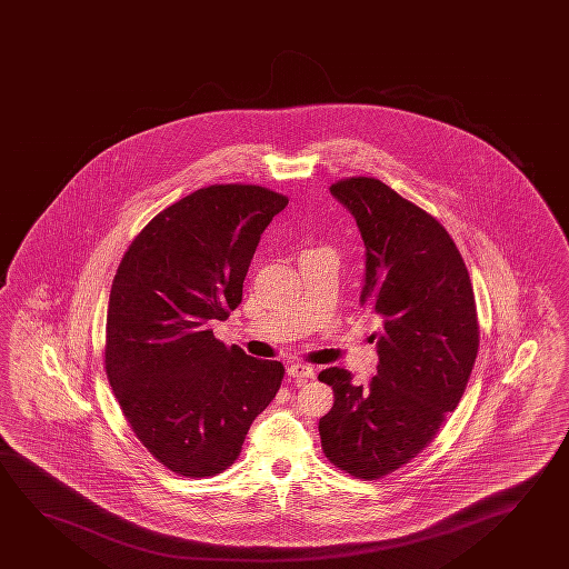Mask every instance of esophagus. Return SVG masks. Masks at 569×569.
Returning a JSON list of instances; mask_svg holds the SVG:
<instances>
[{
  "label": "esophagus",
  "mask_w": 569,
  "mask_h": 569,
  "mask_svg": "<svg viewBox=\"0 0 569 569\" xmlns=\"http://www.w3.org/2000/svg\"><path fill=\"white\" fill-rule=\"evenodd\" d=\"M288 376L297 379V381H303V379L313 378L315 370L307 363H291V366H288Z\"/></svg>",
  "instance_id": "34e87169"
}]
</instances>
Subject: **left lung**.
Masks as SVG:
<instances>
[{"label":"left lung","instance_id":"left-lung-1","mask_svg":"<svg viewBox=\"0 0 569 569\" xmlns=\"http://www.w3.org/2000/svg\"><path fill=\"white\" fill-rule=\"evenodd\" d=\"M330 193L355 214L366 247L360 301L378 315V373L355 386L329 368L335 405L321 420L322 452L358 479L388 476L437 437L468 386L479 347L470 273L445 227L376 178Z\"/></svg>","mask_w":569,"mask_h":569}]
</instances>
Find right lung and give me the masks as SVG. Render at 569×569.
<instances>
[{
	"instance_id": "right-lung-1",
	"label": "right lung",
	"mask_w": 569,
	"mask_h": 569,
	"mask_svg": "<svg viewBox=\"0 0 569 569\" xmlns=\"http://www.w3.org/2000/svg\"><path fill=\"white\" fill-rule=\"evenodd\" d=\"M286 206L260 186L193 191L158 213L117 268L109 383L140 442L186 478L227 470L280 389L281 362L224 347L209 322L240 306L260 237Z\"/></svg>"
}]
</instances>
